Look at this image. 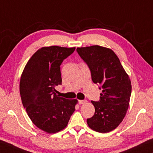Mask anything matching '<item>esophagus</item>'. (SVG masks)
<instances>
[{
    "label": "esophagus",
    "instance_id": "esophagus-1",
    "mask_svg": "<svg viewBox=\"0 0 153 153\" xmlns=\"http://www.w3.org/2000/svg\"><path fill=\"white\" fill-rule=\"evenodd\" d=\"M87 102V100H79V105H84Z\"/></svg>",
    "mask_w": 153,
    "mask_h": 153
}]
</instances>
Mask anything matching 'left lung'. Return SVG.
I'll return each mask as SVG.
<instances>
[{"instance_id": "left-lung-1", "label": "left lung", "mask_w": 153, "mask_h": 153, "mask_svg": "<svg viewBox=\"0 0 153 153\" xmlns=\"http://www.w3.org/2000/svg\"><path fill=\"white\" fill-rule=\"evenodd\" d=\"M77 52L88 65L93 82L102 88L100 101H91L95 113L87 120L88 126L98 132H109L126 115L131 92L130 79L111 48L94 45L78 47Z\"/></svg>"}]
</instances>
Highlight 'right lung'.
Instances as JSON below:
<instances>
[{
	"label": "right lung",
	"mask_w": 153,
	"mask_h": 153,
	"mask_svg": "<svg viewBox=\"0 0 153 153\" xmlns=\"http://www.w3.org/2000/svg\"><path fill=\"white\" fill-rule=\"evenodd\" d=\"M76 47H42L27 61L20 78L22 104L34 125L48 134L67 127L77 104V99H66L56 94L61 84L60 65Z\"/></svg>",
	"instance_id": "right-lung-1"
}]
</instances>
